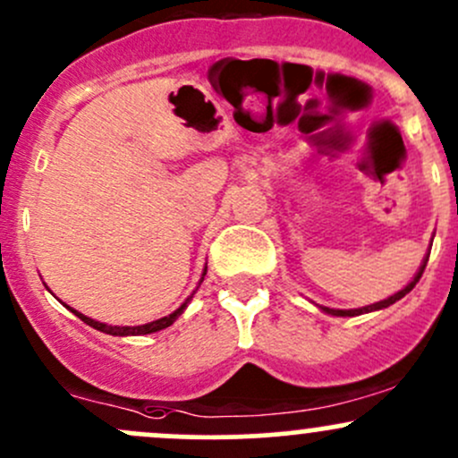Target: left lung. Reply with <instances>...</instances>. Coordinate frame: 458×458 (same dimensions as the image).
<instances>
[{"label": "left lung", "mask_w": 458, "mask_h": 458, "mask_svg": "<svg viewBox=\"0 0 458 458\" xmlns=\"http://www.w3.org/2000/svg\"><path fill=\"white\" fill-rule=\"evenodd\" d=\"M426 262H428V259H426ZM426 262H424V267L420 268V273H417V277L412 279V282L408 284V286H406L404 290H400V293H397V294H393V297L385 299V301H377V303H373V306H367V308H358V310H329V308H323V310H326V312H329V314H334V317H356V314H362V312H371V310L388 308V306H391V303H395L397 299H402V297H404L406 293H411V290L415 288V284L420 282L421 273H424V268H426Z\"/></svg>", "instance_id": "obj_1"}]
</instances>
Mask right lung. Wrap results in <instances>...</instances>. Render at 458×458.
<instances>
[{
  "mask_svg": "<svg viewBox=\"0 0 458 458\" xmlns=\"http://www.w3.org/2000/svg\"><path fill=\"white\" fill-rule=\"evenodd\" d=\"M205 273H208V268H205ZM205 273H203V275H205ZM200 282H203V279H200ZM190 299H191V297H190ZM190 299H188V301H190ZM188 301H185L183 306L176 310V312H172L170 317H164V318H159V321H152V323H146V326H137V327H117V326L113 327V326H105V323L93 321V318L85 317V314H81V312H76V310H72V312L76 314V317L81 318V321H85L87 326L100 329V332H105V334H113V336H137V334H152V332H159V329L172 326V323H174L176 318H179V314L183 312L185 306H188Z\"/></svg>",
  "mask_w": 458,
  "mask_h": 458,
  "instance_id": "right-lung-1",
  "label": "right lung"
}]
</instances>
